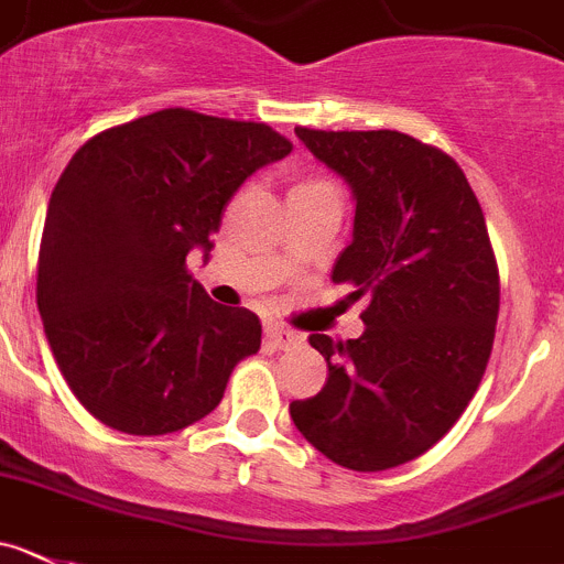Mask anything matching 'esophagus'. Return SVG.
I'll list each match as a JSON object with an SVG mask.
<instances>
[{
  "label": "esophagus",
  "instance_id": "esophagus-1",
  "mask_svg": "<svg viewBox=\"0 0 564 564\" xmlns=\"http://www.w3.org/2000/svg\"><path fill=\"white\" fill-rule=\"evenodd\" d=\"M264 339L272 350H292V347L303 345V336L294 334V330H289V328H283V325H278V323L267 325Z\"/></svg>",
  "mask_w": 564,
  "mask_h": 564
}]
</instances>
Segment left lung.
I'll return each mask as SVG.
<instances>
[{
	"instance_id": "left-lung-1",
	"label": "left lung",
	"mask_w": 564,
	"mask_h": 564,
	"mask_svg": "<svg viewBox=\"0 0 564 564\" xmlns=\"http://www.w3.org/2000/svg\"><path fill=\"white\" fill-rule=\"evenodd\" d=\"M294 133L354 188V241L330 278L367 297V328L347 341L308 336L328 381L289 414L336 465L389 470L434 448L481 383L501 306L496 250L440 147L398 130Z\"/></svg>"
}]
</instances>
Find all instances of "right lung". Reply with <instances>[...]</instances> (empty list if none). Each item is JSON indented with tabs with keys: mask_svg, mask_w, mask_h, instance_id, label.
<instances>
[{
	"mask_svg": "<svg viewBox=\"0 0 564 564\" xmlns=\"http://www.w3.org/2000/svg\"><path fill=\"white\" fill-rule=\"evenodd\" d=\"M289 152L264 122L163 108L72 155L46 208L35 300L68 389L99 423L186 429L258 354L256 314L214 303L186 256L210 250L236 188Z\"/></svg>",
	"mask_w": 564,
	"mask_h": 564,
	"instance_id": "obj_1",
	"label": "right lung"
}]
</instances>
